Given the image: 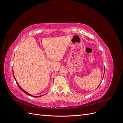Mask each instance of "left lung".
<instances>
[{
  "instance_id": "1",
  "label": "left lung",
  "mask_w": 123,
  "mask_h": 123,
  "mask_svg": "<svg viewBox=\"0 0 123 123\" xmlns=\"http://www.w3.org/2000/svg\"><path fill=\"white\" fill-rule=\"evenodd\" d=\"M103 77H104V76H103ZM99 86H98V87H99Z\"/></svg>"
}]
</instances>
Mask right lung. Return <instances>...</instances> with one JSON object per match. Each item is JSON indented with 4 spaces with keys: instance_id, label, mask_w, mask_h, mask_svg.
Wrapping results in <instances>:
<instances>
[{
    "instance_id": "obj_1",
    "label": "right lung",
    "mask_w": 123,
    "mask_h": 123,
    "mask_svg": "<svg viewBox=\"0 0 123 123\" xmlns=\"http://www.w3.org/2000/svg\"><path fill=\"white\" fill-rule=\"evenodd\" d=\"M13 71V76H14V73H13V70H12ZM14 79H15V81H16V83H17V85H18V87H19L21 90V91H23L25 93V94H27V95H30V96H32V97H34V98H36V97H40V96H33V95H31V94H29V93H27V92H25L24 90H23V89H22L20 87V86L19 85V84H18V83L17 82V81H16V79H15V77H14Z\"/></svg>"
}]
</instances>
